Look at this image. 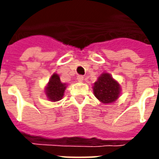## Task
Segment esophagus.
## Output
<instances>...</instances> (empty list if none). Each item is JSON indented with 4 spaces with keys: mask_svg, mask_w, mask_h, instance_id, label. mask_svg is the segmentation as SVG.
Here are the masks:
<instances>
[{
    "mask_svg": "<svg viewBox=\"0 0 159 159\" xmlns=\"http://www.w3.org/2000/svg\"><path fill=\"white\" fill-rule=\"evenodd\" d=\"M83 78H84V77H83V76H77V81H78L79 83H82L83 81Z\"/></svg>",
    "mask_w": 159,
    "mask_h": 159,
    "instance_id": "34e87169",
    "label": "esophagus"
}]
</instances>
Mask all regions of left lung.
<instances>
[{
	"label": "left lung",
	"mask_w": 159,
	"mask_h": 159,
	"mask_svg": "<svg viewBox=\"0 0 159 159\" xmlns=\"http://www.w3.org/2000/svg\"><path fill=\"white\" fill-rule=\"evenodd\" d=\"M121 90L119 83L107 72L102 73L93 86L94 96L103 104L115 102L119 98Z\"/></svg>",
	"instance_id": "left-lung-1"
}]
</instances>
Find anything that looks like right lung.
<instances>
[{
	"instance_id": "add662e5",
	"label": "right lung",
	"mask_w": 159,
	"mask_h": 159,
	"mask_svg": "<svg viewBox=\"0 0 159 159\" xmlns=\"http://www.w3.org/2000/svg\"><path fill=\"white\" fill-rule=\"evenodd\" d=\"M66 87V83L60 81L59 75L53 73L45 87V94L48 100L52 102H56L61 100L64 96Z\"/></svg>"
}]
</instances>
